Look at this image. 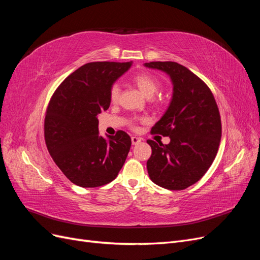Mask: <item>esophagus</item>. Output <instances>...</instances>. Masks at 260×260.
Listing matches in <instances>:
<instances>
[{
	"mask_svg": "<svg viewBox=\"0 0 260 260\" xmlns=\"http://www.w3.org/2000/svg\"><path fill=\"white\" fill-rule=\"evenodd\" d=\"M131 142H132V144L133 145H137V144H139L140 142H141V138H138V137H131Z\"/></svg>",
	"mask_w": 260,
	"mask_h": 260,
	"instance_id": "34e87169",
	"label": "esophagus"
}]
</instances>
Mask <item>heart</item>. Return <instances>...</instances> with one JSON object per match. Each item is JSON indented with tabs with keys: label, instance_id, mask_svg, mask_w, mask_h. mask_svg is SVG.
I'll return each instance as SVG.
<instances>
[{
	"label": "heart",
	"instance_id": "b5f03b06",
	"mask_svg": "<svg viewBox=\"0 0 260 260\" xmlns=\"http://www.w3.org/2000/svg\"><path fill=\"white\" fill-rule=\"evenodd\" d=\"M133 82L136 83V85L140 89V91L148 99L153 98L157 93V91L159 90V86H160L159 81L157 80L154 76L146 73H142L135 76V78H133ZM119 93H120L119 85L114 84L111 88V91H109V99H111L112 103H116L118 101V99H119Z\"/></svg>",
	"mask_w": 260,
	"mask_h": 260
}]
</instances>
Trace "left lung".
<instances>
[{
    "label": "left lung",
    "mask_w": 260,
    "mask_h": 260,
    "mask_svg": "<svg viewBox=\"0 0 260 260\" xmlns=\"http://www.w3.org/2000/svg\"><path fill=\"white\" fill-rule=\"evenodd\" d=\"M166 73L172 99L152 133L170 138L169 144L147 140L152 155L146 162L153 182L168 190H184L206 174L221 140V120L214 95L206 83L175 61L145 62Z\"/></svg>",
    "instance_id": "left-lung-1"
}]
</instances>
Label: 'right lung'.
<instances>
[{
	"label": "right lung",
	"instance_id": "obj_1",
	"mask_svg": "<svg viewBox=\"0 0 260 260\" xmlns=\"http://www.w3.org/2000/svg\"><path fill=\"white\" fill-rule=\"evenodd\" d=\"M132 61L88 62L69 75L54 92L46 109L44 139L53 160L81 187L107 184L127 158L131 138L124 131L100 136L98 115L111 105L114 82Z\"/></svg>",
	"mask_w": 260,
	"mask_h": 260
}]
</instances>
